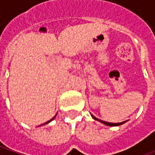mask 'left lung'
<instances>
[{
	"mask_svg": "<svg viewBox=\"0 0 155 155\" xmlns=\"http://www.w3.org/2000/svg\"><path fill=\"white\" fill-rule=\"evenodd\" d=\"M93 117V119H94L95 120H98V121H100L101 123L104 124H106V125H109V126H119V125H121V124H123L125 121H123V122H120V123H109V122H106V121H103V120H99L98 118L96 117H94V115H92Z\"/></svg>",
	"mask_w": 155,
	"mask_h": 155,
	"instance_id": "left-lung-1",
	"label": "left lung"
}]
</instances>
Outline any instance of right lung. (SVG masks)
<instances>
[{
	"label": "right lung",
	"mask_w": 155,
	"mask_h": 155,
	"mask_svg": "<svg viewBox=\"0 0 155 155\" xmlns=\"http://www.w3.org/2000/svg\"><path fill=\"white\" fill-rule=\"evenodd\" d=\"M54 118H55V116H54V117H53V118H52V119H51V120H49V121H47V122H46V123L43 124H48V123H49V122H51V120H54Z\"/></svg>",
	"instance_id": "obj_1"
}]
</instances>
